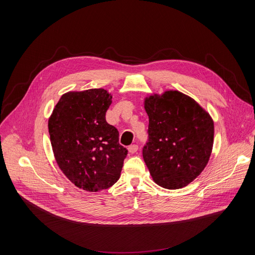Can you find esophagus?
Returning a JSON list of instances; mask_svg holds the SVG:
<instances>
[{
  "label": "esophagus",
  "instance_id": "obj_1",
  "mask_svg": "<svg viewBox=\"0 0 255 255\" xmlns=\"http://www.w3.org/2000/svg\"><path fill=\"white\" fill-rule=\"evenodd\" d=\"M137 150H138V145H136V144H132L128 147V151L130 153H135Z\"/></svg>",
  "mask_w": 255,
  "mask_h": 255
}]
</instances>
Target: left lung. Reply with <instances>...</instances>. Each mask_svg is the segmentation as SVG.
I'll return each mask as SVG.
<instances>
[{
  "mask_svg": "<svg viewBox=\"0 0 255 255\" xmlns=\"http://www.w3.org/2000/svg\"><path fill=\"white\" fill-rule=\"evenodd\" d=\"M149 118L143 159L154 183L176 190L187 187L204 170L214 143V121L190 96L176 90L144 98Z\"/></svg>",
  "mask_w": 255,
  "mask_h": 255,
  "instance_id": "8db88e82",
  "label": "left lung"
}]
</instances>
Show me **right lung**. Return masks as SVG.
Wrapping results in <instances>:
<instances>
[{
  "mask_svg": "<svg viewBox=\"0 0 255 255\" xmlns=\"http://www.w3.org/2000/svg\"><path fill=\"white\" fill-rule=\"evenodd\" d=\"M112 95L104 89L70 91L61 96L48 119L57 165L76 187L100 192L121 175L127 149L118 130L108 124Z\"/></svg>",
  "mask_w": 255,
  "mask_h": 255,
  "instance_id": "obj_1",
  "label": "right lung"
}]
</instances>
